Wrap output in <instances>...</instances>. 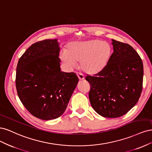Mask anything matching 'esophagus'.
I'll list each match as a JSON object with an SVG mask.
<instances>
[{"label":"esophagus","instance_id":"34e87169","mask_svg":"<svg viewBox=\"0 0 152 152\" xmlns=\"http://www.w3.org/2000/svg\"><path fill=\"white\" fill-rule=\"evenodd\" d=\"M77 75L80 80H83L84 79V76L80 73H77Z\"/></svg>","mask_w":152,"mask_h":152}]
</instances>
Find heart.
<instances>
[{
    "instance_id": "heart-1",
    "label": "heart",
    "mask_w": 152,
    "mask_h": 152,
    "mask_svg": "<svg viewBox=\"0 0 152 152\" xmlns=\"http://www.w3.org/2000/svg\"><path fill=\"white\" fill-rule=\"evenodd\" d=\"M110 45L99 40L72 42L62 50L59 58L68 68H73L80 61V68L86 73L94 75L107 65L111 56Z\"/></svg>"
}]
</instances>
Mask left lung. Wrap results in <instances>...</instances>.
Listing matches in <instances>:
<instances>
[{
    "mask_svg": "<svg viewBox=\"0 0 152 152\" xmlns=\"http://www.w3.org/2000/svg\"><path fill=\"white\" fill-rule=\"evenodd\" d=\"M113 53L107 65L94 76H87L91 85L89 98L100 115L117 118L127 113L138 102L143 79L139 54L127 44L112 39Z\"/></svg>",
    "mask_w": 152,
    "mask_h": 152,
    "instance_id": "left-lung-1",
    "label": "left lung"
}]
</instances>
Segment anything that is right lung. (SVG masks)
Wrapping results in <instances>:
<instances>
[{
	"label": "right lung",
	"mask_w": 152,
	"mask_h": 152,
	"mask_svg": "<svg viewBox=\"0 0 152 152\" xmlns=\"http://www.w3.org/2000/svg\"><path fill=\"white\" fill-rule=\"evenodd\" d=\"M58 39L37 42L18 63L16 87L26 110L44 121L60 117L79 82L75 73L61 71Z\"/></svg>",
	"instance_id": "add662e5"
}]
</instances>
